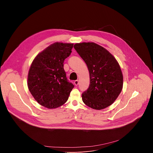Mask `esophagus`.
I'll use <instances>...</instances> for the list:
<instances>
[{
    "instance_id": "esophagus-1",
    "label": "esophagus",
    "mask_w": 153,
    "mask_h": 153,
    "mask_svg": "<svg viewBox=\"0 0 153 153\" xmlns=\"http://www.w3.org/2000/svg\"><path fill=\"white\" fill-rule=\"evenodd\" d=\"M74 85H76V86H77L78 85H79V81L78 80H75L74 82Z\"/></svg>"
}]
</instances>
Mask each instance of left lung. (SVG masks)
<instances>
[{
	"mask_svg": "<svg viewBox=\"0 0 153 153\" xmlns=\"http://www.w3.org/2000/svg\"><path fill=\"white\" fill-rule=\"evenodd\" d=\"M74 48L90 73L89 88L82 94L83 103L98 110L110 106L123 88V74L118 62L107 50L94 42L77 43Z\"/></svg>",
	"mask_w": 153,
	"mask_h": 153,
	"instance_id": "obj_1",
	"label": "left lung"
}]
</instances>
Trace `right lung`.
<instances>
[{
	"instance_id": "1",
	"label": "right lung",
	"mask_w": 153,
	"mask_h": 153,
	"mask_svg": "<svg viewBox=\"0 0 153 153\" xmlns=\"http://www.w3.org/2000/svg\"><path fill=\"white\" fill-rule=\"evenodd\" d=\"M73 43L55 42L39 53L28 74V87L34 99L49 109L66 102L74 85L69 82L63 62L71 53Z\"/></svg>"
}]
</instances>
